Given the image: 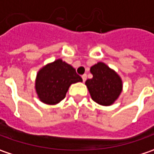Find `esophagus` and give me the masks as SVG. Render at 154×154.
Instances as JSON below:
<instances>
[{
    "mask_svg": "<svg viewBox=\"0 0 154 154\" xmlns=\"http://www.w3.org/2000/svg\"><path fill=\"white\" fill-rule=\"evenodd\" d=\"M82 78H83V82H85L86 79H87V75H86V74H84V75L82 76Z\"/></svg>",
    "mask_w": 154,
    "mask_h": 154,
    "instance_id": "obj_1",
    "label": "esophagus"
}]
</instances>
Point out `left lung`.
<instances>
[{
    "label": "left lung",
    "mask_w": 154,
    "mask_h": 154,
    "mask_svg": "<svg viewBox=\"0 0 154 154\" xmlns=\"http://www.w3.org/2000/svg\"><path fill=\"white\" fill-rule=\"evenodd\" d=\"M93 75L85 82L90 97L94 102L103 106H110L119 98L123 84L116 70L103 62H98L90 67Z\"/></svg>",
    "instance_id": "8db88e82"
}]
</instances>
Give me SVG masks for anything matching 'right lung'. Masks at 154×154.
<instances>
[{"mask_svg": "<svg viewBox=\"0 0 154 154\" xmlns=\"http://www.w3.org/2000/svg\"><path fill=\"white\" fill-rule=\"evenodd\" d=\"M83 82L76 70L61 58L44 65L38 71L35 90L40 102L48 105L59 103L71 84Z\"/></svg>", "mask_w": 154, "mask_h": 154, "instance_id": "add662e5", "label": "right lung"}]
</instances>
